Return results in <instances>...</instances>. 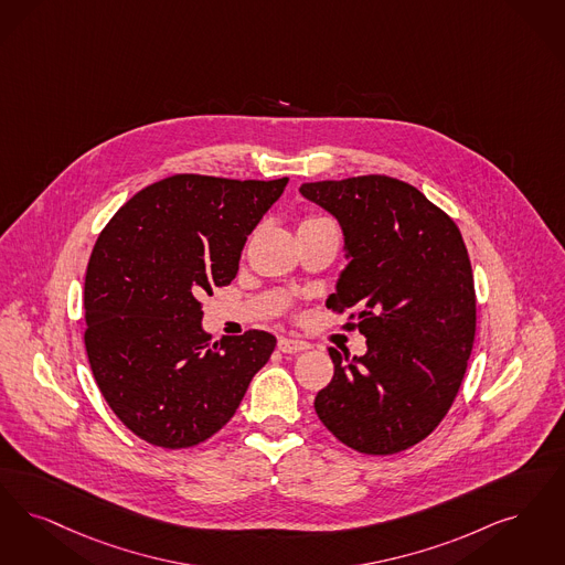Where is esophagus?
<instances>
[{
	"instance_id": "34e87169",
	"label": "esophagus",
	"mask_w": 565,
	"mask_h": 565,
	"mask_svg": "<svg viewBox=\"0 0 565 565\" xmlns=\"http://www.w3.org/2000/svg\"><path fill=\"white\" fill-rule=\"evenodd\" d=\"M309 347H311V344L305 342V340L279 339V342H277V349H279L281 353H302V351H307Z\"/></svg>"
}]
</instances>
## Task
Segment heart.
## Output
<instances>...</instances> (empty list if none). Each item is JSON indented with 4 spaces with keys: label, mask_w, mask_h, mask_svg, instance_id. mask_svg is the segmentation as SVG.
<instances>
[{
    "label": "heart",
    "mask_w": 565,
    "mask_h": 565,
    "mask_svg": "<svg viewBox=\"0 0 565 565\" xmlns=\"http://www.w3.org/2000/svg\"><path fill=\"white\" fill-rule=\"evenodd\" d=\"M316 221H323V218H317V216H313V218H307L305 223H316Z\"/></svg>",
    "instance_id": "heart-1"
}]
</instances>
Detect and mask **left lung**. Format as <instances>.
<instances>
[{"label":"left lung","instance_id":"1","mask_svg":"<svg viewBox=\"0 0 565 565\" xmlns=\"http://www.w3.org/2000/svg\"><path fill=\"white\" fill-rule=\"evenodd\" d=\"M302 198L339 221L344 258L328 309H358L367 351L330 349L334 376L319 420L344 446L386 456L423 441L448 414L475 340V286L456 223L391 177L305 182Z\"/></svg>","mask_w":565,"mask_h":565}]
</instances>
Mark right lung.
Wrapping results in <instances>:
<instances>
[{"instance_id": "add662e5", "label": "right lung", "mask_w": 565, "mask_h": 565, "mask_svg": "<svg viewBox=\"0 0 565 565\" xmlns=\"http://www.w3.org/2000/svg\"><path fill=\"white\" fill-rule=\"evenodd\" d=\"M286 184L177 174L138 191L98 235L84 286L88 362L140 439L168 450L202 444L269 362V332L212 342L200 298L235 279L249 233Z\"/></svg>"}]
</instances>
